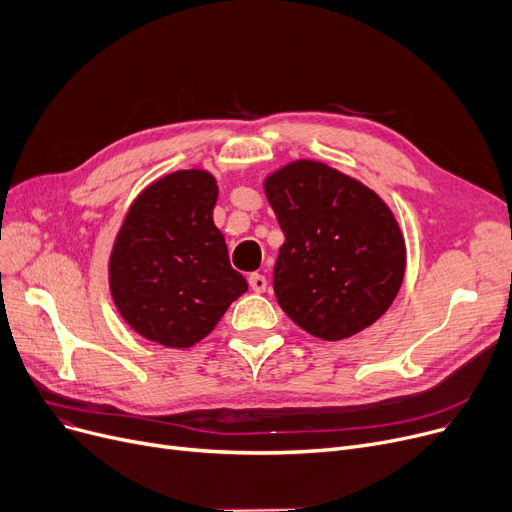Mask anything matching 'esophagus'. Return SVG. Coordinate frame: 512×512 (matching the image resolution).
<instances>
[{"label": "esophagus", "instance_id": "esophagus-1", "mask_svg": "<svg viewBox=\"0 0 512 512\" xmlns=\"http://www.w3.org/2000/svg\"><path fill=\"white\" fill-rule=\"evenodd\" d=\"M248 283L256 291V294H262V291H266V285H269V283H266V277L260 275V273H252L248 277Z\"/></svg>", "mask_w": 512, "mask_h": 512}]
</instances>
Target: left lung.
I'll use <instances>...</instances> for the list:
<instances>
[{"instance_id": "obj_1", "label": "left lung", "mask_w": 512, "mask_h": 512, "mask_svg": "<svg viewBox=\"0 0 512 512\" xmlns=\"http://www.w3.org/2000/svg\"><path fill=\"white\" fill-rule=\"evenodd\" d=\"M264 193L285 235L273 279L283 312L327 342L373 325L406 271L394 212L373 189L316 160L275 170Z\"/></svg>"}]
</instances>
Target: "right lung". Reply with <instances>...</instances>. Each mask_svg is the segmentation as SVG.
<instances>
[{
	"instance_id": "add662e5",
	"label": "right lung",
	"mask_w": 512,
	"mask_h": 512,
	"mask_svg": "<svg viewBox=\"0 0 512 512\" xmlns=\"http://www.w3.org/2000/svg\"><path fill=\"white\" fill-rule=\"evenodd\" d=\"M216 198L208 170H175L139 193L114 239L112 300L125 323L150 342L191 348L248 291L212 221Z\"/></svg>"
}]
</instances>
